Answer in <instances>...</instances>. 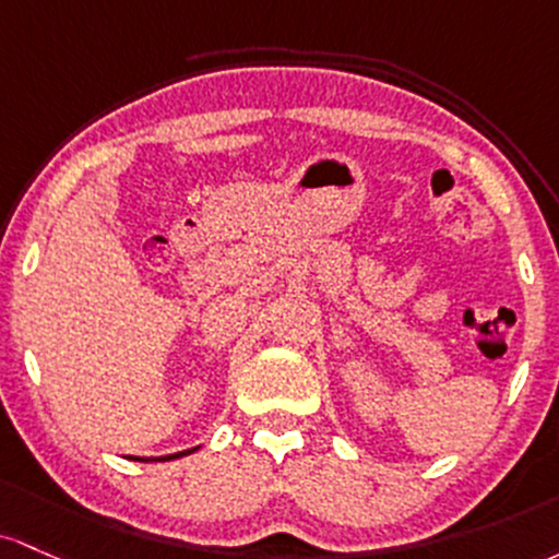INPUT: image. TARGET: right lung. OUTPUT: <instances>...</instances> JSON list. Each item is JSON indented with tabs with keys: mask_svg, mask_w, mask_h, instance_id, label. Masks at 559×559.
I'll list each match as a JSON object with an SVG mask.
<instances>
[{
	"mask_svg": "<svg viewBox=\"0 0 559 559\" xmlns=\"http://www.w3.org/2000/svg\"><path fill=\"white\" fill-rule=\"evenodd\" d=\"M192 451H198V447L187 449V451H177V454H166V456H129V460H136V462H171V460H179V456L192 454Z\"/></svg>",
	"mask_w": 559,
	"mask_h": 559,
	"instance_id": "right-lung-1",
	"label": "right lung"
}]
</instances>
